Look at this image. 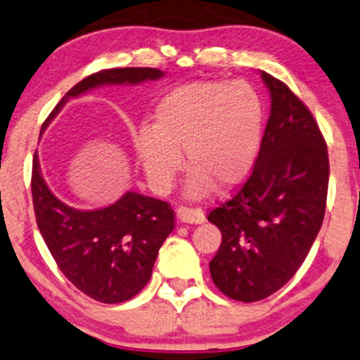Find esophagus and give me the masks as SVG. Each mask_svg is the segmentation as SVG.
<instances>
[{
    "label": "esophagus",
    "mask_w": 360,
    "mask_h": 360,
    "mask_svg": "<svg viewBox=\"0 0 360 360\" xmlns=\"http://www.w3.org/2000/svg\"><path fill=\"white\" fill-rule=\"evenodd\" d=\"M176 216L181 222H188V224H202V222L206 221L204 211L199 207L181 206V207H177Z\"/></svg>",
    "instance_id": "1"
}]
</instances>
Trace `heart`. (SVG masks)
<instances>
[{"mask_svg": "<svg viewBox=\"0 0 360 360\" xmlns=\"http://www.w3.org/2000/svg\"><path fill=\"white\" fill-rule=\"evenodd\" d=\"M264 104L248 81H193L171 89L158 103L151 126H141L134 148L148 179L166 189L181 167L191 172L189 198H204L212 186L243 183L261 149Z\"/></svg>", "mask_w": 360, "mask_h": 360, "instance_id": "b5f03b06", "label": "heart"}]
</instances>
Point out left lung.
Listing matches in <instances>:
<instances>
[{
  "instance_id": "1",
  "label": "left lung",
  "mask_w": 360,
  "mask_h": 360,
  "mask_svg": "<svg viewBox=\"0 0 360 360\" xmlns=\"http://www.w3.org/2000/svg\"><path fill=\"white\" fill-rule=\"evenodd\" d=\"M271 116L251 176L209 212L222 240L209 271L216 288L240 302L269 297L297 272L324 221L329 156L306 104L261 71Z\"/></svg>"
}]
</instances>
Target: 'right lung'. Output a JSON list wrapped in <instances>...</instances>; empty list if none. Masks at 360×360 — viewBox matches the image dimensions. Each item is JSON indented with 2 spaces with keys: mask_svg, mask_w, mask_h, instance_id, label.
<instances>
[{
  "mask_svg": "<svg viewBox=\"0 0 360 360\" xmlns=\"http://www.w3.org/2000/svg\"><path fill=\"white\" fill-rule=\"evenodd\" d=\"M162 76L165 72L156 68H112L94 72L68 91L43 129L70 98L98 86L139 84ZM31 193L39 233L58 267L76 289L94 301L117 304L129 301L148 284L159 248L174 229V211L166 201L129 191L103 209L70 207L48 188L36 153Z\"/></svg>",
  "mask_w": 360,
  "mask_h": 360,
  "instance_id": "right-lung-1",
  "label": "right lung"
}]
</instances>
